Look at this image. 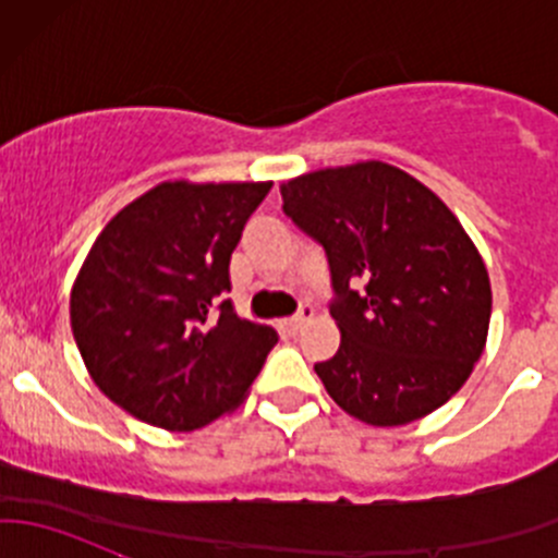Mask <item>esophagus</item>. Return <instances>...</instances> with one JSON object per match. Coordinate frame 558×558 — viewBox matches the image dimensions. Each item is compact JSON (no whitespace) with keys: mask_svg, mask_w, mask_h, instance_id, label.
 I'll return each mask as SVG.
<instances>
[{"mask_svg":"<svg viewBox=\"0 0 558 558\" xmlns=\"http://www.w3.org/2000/svg\"><path fill=\"white\" fill-rule=\"evenodd\" d=\"M311 318H313V307L305 305L300 313L294 315V318H286L283 326H286V329H289V331H300L302 326H305Z\"/></svg>","mask_w":558,"mask_h":558,"instance_id":"34e87169","label":"esophagus"}]
</instances>
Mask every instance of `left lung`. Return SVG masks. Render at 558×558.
<instances>
[{"instance_id":"8db88e82","label":"left lung","mask_w":558,"mask_h":558,"mask_svg":"<svg viewBox=\"0 0 558 558\" xmlns=\"http://www.w3.org/2000/svg\"><path fill=\"white\" fill-rule=\"evenodd\" d=\"M280 194L329 258L340 351L315 364L329 397L373 426L442 408L472 375L492 320L488 269L451 207L375 159L305 172Z\"/></svg>"}]
</instances>
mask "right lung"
I'll return each mask as SVG.
<instances>
[{
  "mask_svg": "<svg viewBox=\"0 0 558 558\" xmlns=\"http://www.w3.org/2000/svg\"><path fill=\"white\" fill-rule=\"evenodd\" d=\"M269 189L165 180L94 240L72 283V335L94 384L129 415L194 432L243 404L278 335L221 294Z\"/></svg>",
  "mask_w": 558,
  "mask_h": 558,
  "instance_id": "obj_1",
  "label": "right lung"
}]
</instances>
